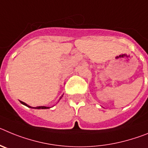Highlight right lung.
Returning <instances> with one entry per match:
<instances>
[{
    "label": "right lung",
    "mask_w": 148,
    "mask_h": 148,
    "mask_svg": "<svg viewBox=\"0 0 148 148\" xmlns=\"http://www.w3.org/2000/svg\"><path fill=\"white\" fill-rule=\"evenodd\" d=\"M62 96H63V95H62ZM62 96H61V97L60 98V99H61V98H62ZM21 101V103L22 104L27 106V107H28V108H35V109H48V108H48V107H44V106H39V107H36V108H32V107H30L29 105L27 104H26V103L23 102V101Z\"/></svg>",
    "instance_id": "obj_1"
}]
</instances>
